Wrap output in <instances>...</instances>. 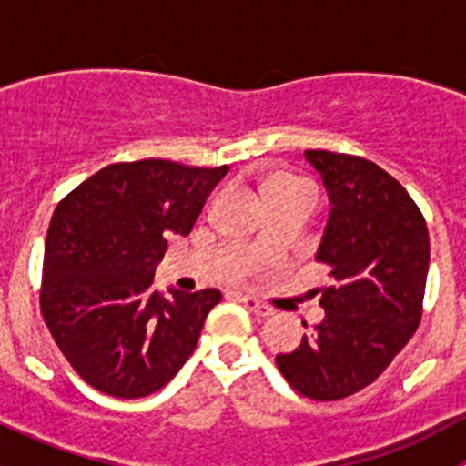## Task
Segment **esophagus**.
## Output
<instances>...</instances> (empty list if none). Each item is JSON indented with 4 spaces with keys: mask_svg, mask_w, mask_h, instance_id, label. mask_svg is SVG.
Wrapping results in <instances>:
<instances>
[{
    "mask_svg": "<svg viewBox=\"0 0 466 466\" xmlns=\"http://www.w3.org/2000/svg\"><path fill=\"white\" fill-rule=\"evenodd\" d=\"M241 302H243V307H246L250 313H255V316H259V318L272 316V309L268 307V304H261L259 299L250 298V295H243Z\"/></svg>",
    "mask_w": 466,
    "mask_h": 466,
    "instance_id": "1",
    "label": "esophagus"
}]
</instances>
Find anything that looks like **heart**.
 <instances>
[{"label":"heart","instance_id":"1","mask_svg":"<svg viewBox=\"0 0 466 466\" xmlns=\"http://www.w3.org/2000/svg\"><path fill=\"white\" fill-rule=\"evenodd\" d=\"M266 191V198H272V196H281V194H311L316 196L313 187L309 182L299 180V177L293 176H275L266 182L263 187Z\"/></svg>","mask_w":466,"mask_h":466}]
</instances>
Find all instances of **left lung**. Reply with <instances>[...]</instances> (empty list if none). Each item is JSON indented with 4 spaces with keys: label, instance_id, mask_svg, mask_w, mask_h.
Wrapping results in <instances>:
<instances>
[{
    "label": "left lung",
    "instance_id": "8db88e82",
    "mask_svg": "<svg viewBox=\"0 0 466 466\" xmlns=\"http://www.w3.org/2000/svg\"><path fill=\"white\" fill-rule=\"evenodd\" d=\"M304 157L331 200L316 259L333 284L318 290L324 320L275 360L299 394L338 401L374 383L420 327L429 229L408 191L370 159L331 150Z\"/></svg>",
    "mask_w": 466,
    "mask_h": 466
}]
</instances>
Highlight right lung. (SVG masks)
<instances>
[{
  "instance_id": "obj_1",
  "label": "right lung",
  "mask_w": 466,
  "mask_h": 466,
  "mask_svg": "<svg viewBox=\"0 0 466 466\" xmlns=\"http://www.w3.org/2000/svg\"><path fill=\"white\" fill-rule=\"evenodd\" d=\"M229 167L139 159L101 168L51 216L40 311L76 374L116 399L157 392L196 350L216 289L164 298L153 270L168 234L194 229Z\"/></svg>"
}]
</instances>
